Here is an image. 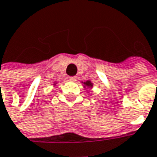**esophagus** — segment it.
I'll list each match as a JSON object with an SVG mask.
<instances>
[{"instance_id": "obj_1", "label": "esophagus", "mask_w": 157, "mask_h": 157, "mask_svg": "<svg viewBox=\"0 0 157 157\" xmlns=\"http://www.w3.org/2000/svg\"><path fill=\"white\" fill-rule=\"evenodd\" d=\"M69 79H70V81H71V82H75V81L77 80V77H70Z\"/></svg>"}]
</instances>
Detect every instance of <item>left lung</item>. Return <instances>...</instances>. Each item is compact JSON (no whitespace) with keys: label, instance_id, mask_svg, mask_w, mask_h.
<instances>
[{"label":"left lung","instance_id":"left-lung-1","mask_svg":"<svg viewBox=\"0 0 157 157\" xmlns=\"http://www.w3.org/2000/svg\"><path fill=\"white\" fill-rule=\"evenodd\" d=\"M83 85H84V87L86 88H92L93 87V83L91 82L90 80H86V81H85V82H82Z\"/></svg>","mask_w":157,"mask_h":157}]
</instances>
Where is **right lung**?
Returning a JSON list of instances; mask_svg holds the SVG:
<instances>
[{"instance_id": "right-lung-1", "label": "right lung", "mask_w": 157, "mask_h": 157, "mask_svg": "<svg viewBox=\"0 0 157 157\" xmlns=\"http://www.w3.org/2000/svg\"><path fill=\"white\" fill-rule=\"evenodd\" d=\"M56 82H55V83H54V86H56Z\"/></svg>"}]
</instances>
